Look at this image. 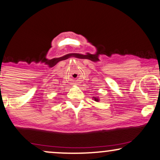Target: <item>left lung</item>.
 <instances>
[{
    "label": "left lung",
    "mask_w": 160,
    "mask_h": 160,
    "mask_svg": "<svg viewBox=\"0 0 160 160\" xmlns=\"http://www.w3.org/2000/svg\"><path fill=\"white\" fill-rule=\"evenodd\" d=\"M94 99H95V101H98V98H94Z\"/></svg>",
    "instance_id": "obj_1"
}]
</instances>
